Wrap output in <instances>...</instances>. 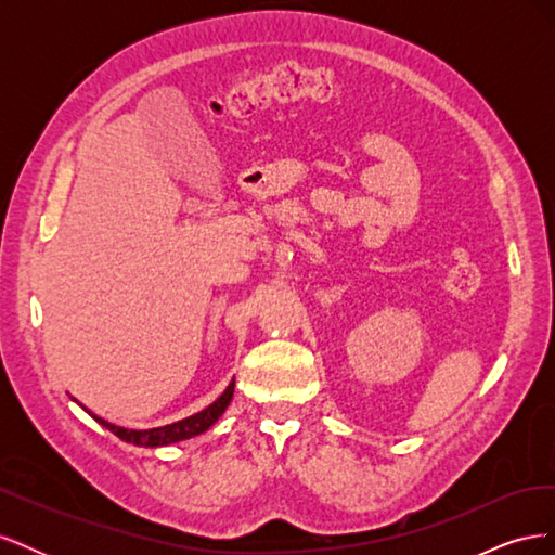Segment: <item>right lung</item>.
Instances as JSON below:
<instances>
[{
	"label": "right lung",
	"mask_w": 555,
	"mask_h": 555,
	"mask_svg": "<svg viewBox=\"0 0 555 555\" xmlns=\"http://www.w3.org/2000/svg\"><path fill=\"white\" fill-rule=\"evenodd\" d=\"M233 398V379L231 384L224 389V393L217 398L212 405H208L206 410H201L188 418H182V422L169 424V426H159V428H150V430H129L122 426H115L102 416H94V422L102 424L104 428H108L111 433H115L117 438L129 442V444H137V447H166V444H173V442H182V440H190L196 438V435L206 433L217 418L224 414V410L229 408V402Z\"/></svg>",
	"instance_id": "right-lung-1"
}]
</instances>
